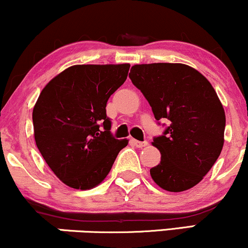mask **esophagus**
Here are the masks:
<instances>
[{"instance_id": "34e87169", "label": "esophagus", "mask_w": 248, "mask_h": 248, "mask_svg": "<svg viewBox=\"0 0 248 248\" xmlns=\"http://www.w3.org/2000/svg\"><path fill=\"white\" fill-rule=\"evenodd\" d=\"M132 143L134 144L135 147L138 148H142V147H146L148 144L147 141H138V140H132Z\"/></svg>"}]
</instances>
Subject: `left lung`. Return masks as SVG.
Segmentation results:
<instances>
[{"instance_id":"1","label":"left lung","mask_w":248,"mask_h":248,"mask_svg":"<svg viewBox=\"0 0 248 248\" xmlns=\"http://www.w3.org/2000/svg\"><path fill=\"white\" fill-rule=\"evenodd\" d=\"M129 78L149 102L157 124H169L153 140L161 153L160 164L150 169L154 182L171 192L195 186L223 149L226 119L215 88L184 64L134 65Z\"/></svg>"}]
</instances>
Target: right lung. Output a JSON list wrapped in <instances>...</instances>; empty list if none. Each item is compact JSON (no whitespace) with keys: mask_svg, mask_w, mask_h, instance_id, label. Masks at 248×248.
Segmentation results:
<instances>
[{"mask_svg":"<svg viewBox=\"0 0 248 248\" xmlns=\"http://www.w3.org/2000/svg\"><path fill=\"white\" fill-rule=\"evenodd\" d=\"M129 67L75 65L39 94L32 112L37 148L57 177L73 189L100 184L128 144L110 133L106 105L126 81Z\"/></svg>","mask_w":248,"mask_h":248,"instance_id":"obj_1","label":"right lung"}]
</instances>
